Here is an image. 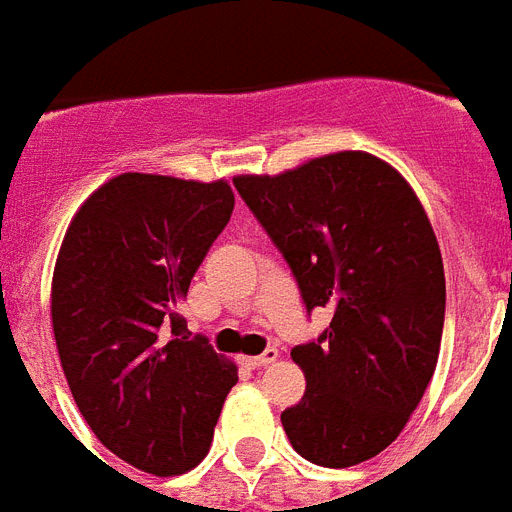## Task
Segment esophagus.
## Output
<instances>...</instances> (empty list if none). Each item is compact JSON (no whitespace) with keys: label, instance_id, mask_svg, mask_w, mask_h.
Segmentation results:
<instances>
[{"label":"esophagus","instance_id":"obj_1","mask_svg":"<svg viewBox=\"0 0 512 512\" xmlns=\"http://www.w3.org/2000/svg\"><path fill=\"white\" fill-rule=\"evenodd\" d=\"M244 361H247V366H252V369H263V366H271L279 361V350L268 348L265 353H260V356H249L244 358Z\"/></svg>","mask_w":512,"mask_h":512}]
</instances>
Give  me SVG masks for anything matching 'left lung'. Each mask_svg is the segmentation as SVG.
<instances>
[{
    "instance_id": "8db88e82",
    "label": "left lung",
    "mask_w": 512,
    "mask_h": 512,
    "mask_svg": "<svg viewBox=\"0 0 512 512\" xmlns=\"http://www.w3.org/2000/svg\"><path fill=\"white\" fill-rule=\"evenodd\" d=\"M233 185L287 257L305 308L332 313L319 340L292 350L305 396L281 412L289 444L324 468L372 460L436 372L446 279L428 212L396 167L366 151Z\"/></svg>"
}]
</instances>
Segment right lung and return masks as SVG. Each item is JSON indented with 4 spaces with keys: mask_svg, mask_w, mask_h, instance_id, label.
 I'll return each instance as SVG.
<instances>
[{
    "mask_svg": "<svg viewBox=\"0 0 512 512\" xmlns=\"http://www.w3.org/2000/svg\"><path fill=\"white\" fill-rule=\"evenodd\" d=\"M228 180L124 172L87 196L52 271V335L79 412L132 468L177 476L209 452L236 364L177 313L231 220Z\"/></svg>",
    "mask_w": 512,
    "mask_h": 512,
    "instance_id": "obj_1",
    "label": "right lung"
}]
</instances>
